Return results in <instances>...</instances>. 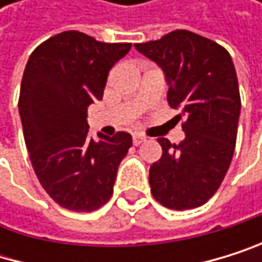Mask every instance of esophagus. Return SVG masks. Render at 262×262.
I'll return each instance as SVG.
<instances>
[{
	"label": "esophagus",
	"instance_id": "1",
	"mask_svg": "<svg viewBox=\"0 0 262 262\" xmlns=\"http://www.w3.org/2000/svg\"><path fill=\"white\" fill-rule=\"evenodd\" d=\"M132 141H134L135 146H138V144H141L143 141H146V138L141 137V135H134V140H132Z\"/></svg>",
	"mask_w": 262,
	"mask_h": 262
}]
</instances>
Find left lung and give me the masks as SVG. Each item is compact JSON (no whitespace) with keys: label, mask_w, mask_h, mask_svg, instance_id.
I'll list each match as a JSON object with an SVG mask.
<instances>
[{"label":"left lung","mask_w":262,"mask_h":262,"mask_svg":"<svg viewBox=\"0 0 262 262\" xmlns=\"http://www.w3.org/2000/svg\"><path fill=\"white\" fill-rule=\"evenodd\" d=\"M165 72L168 103L179 110L185 140L159 138L162 157L149 169L152 196L165 207L185 210L212 198L233 160L241 94L226 48L187 29L135 43Z\"/></svg>","instance_id":"8db88e82"}]
</instances>
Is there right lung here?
Masks as SVG:
<instances>
[{"mask_svg": "<svg viewBox=\"0 0 262 262\" xmlns=\"http://www.w3.org/2000/svg\"><path fill=\"white\" fill-rule=\"evenodd\" d=\"M132 43H105L80 31L42 42L25 67L18 112L34 173L61 207L93 212L113 195L132 137H89L88 106L100 100L106 77Z\"/></svg>", "mask_w": 262, "mask_h": 262, "instance_id": "obj_1", "label": "right lung"}]
</instances>
